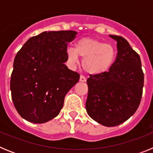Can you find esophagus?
Segmentation results:
<instances>
[{"mask_svg":"<svg viewBox=\"0 0 153 153\" xmlns=\"http://www.w3.org/2000/svg\"><path fill=\"white\" fill-rule=\"evenodd\" d=\"M86 79L85 76H80V77H79V81L80 82H86Z\"/></svg>","mask_w":153,"mask_h":153,"instance_id":"obj_1","label":"esophagus"}]
</instances>
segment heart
<instances>
[{
    "mask_svg": "<svg viewBox=\"0 0 153 153\" xmlns=\"http://www.w3.org/2000/svg\"><path fill=\"white\" fill-rule=\"evenodd\" d=\"M67 55L70 62L74 64L78 63L79 56L83 58V69L90 75H101L108 72L116 58L113 46L90 37L78 40L75 47L67 48Z\"/></svg>",
    "mask_w": 153,
    "mask_h": 153,
    "instance_id": "1",
    "label": "heart"
}]
</instances>
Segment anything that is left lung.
<instances>
[{
	"label": "left lung",
	"mask_w": 153,
	"mask_h": 153,
	"mask_svg": "<svg viewBox=\"0 0 153 153\" xmlns=\"http://www.w3.org/2000/svg\"><path fill=\"white\" fill-rule=\"evenodd\" d=\"M117 42V56L108 72L90 76L86 83V109L96 122L116 126L137 110L143 95L144 74L140 57L122 36L109 35Z\"/></svg>",
	"instance_id": "obj_1"
}]
</instances>
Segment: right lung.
Wrapping results in <instances>:
<instances>
[{"label":"right lung","instance_id":"right-lung-1","mask_svg":"<svg viewBox=\"0 0 153 153\" xmlns=\"http://www.w3.org/2000/svg\"><path fill=\"white\" fill-rule=\"evenodd\" d=\"M74 30L44 31L32 36L17 52L10 77L13 105L21 117L33 123L55 118L65 96L77 83L79 74L64 64L67 44Z\"/></svg>","mask_w":153,"mask_h":153}]
</instances>
